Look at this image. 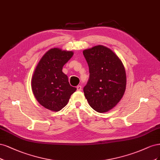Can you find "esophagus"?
Wrapping results in <instances>:
<instances>
[{
	"label": "esophagus",
	"instance_id": "esophagus-1",
	"mask_svg": "<svg viewBox=\"0 0 160 160\" xmlns=\"http://www.w3.org/2000/svg\"><path fill=\"white\" fill-rule=\"evenodd\" d=\"M76 88H77V90H78V91H80V90H82V86H81L80 85H78V86H77V87H76Z\"/></svg>",
	"mask_w": 160,
	"mask_h": 160
}]
</instances>
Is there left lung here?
Segmentation results:
<instances>
[{"label":"left lung","instance_id":"left-lung-1","mask_svg":"<svg viewBox=\"0 0 160 160\" xmlns=\"http://www.w3.org/2000/svg\"><path fill=\"white\" fill-rule=\"evenodd\" d=\"M83 54L89 66L90 78L84 88L90 106L100 113L114 108L124 94L125 68L119 57L104 46L86 49Z\"/></svg>","mask_w":160,"mask_h":160}]
</instances>
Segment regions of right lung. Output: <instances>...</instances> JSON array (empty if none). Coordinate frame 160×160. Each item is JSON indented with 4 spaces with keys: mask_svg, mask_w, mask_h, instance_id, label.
<instances>
[{
    "mask_svg": "<svg viewBox=\"0 0 160 160\" xmlns=\"http://www.w3.org/2000/svg\"><path fill=\"white\" fill-rule=\"evenodd\" d=\"M73 54L72 51L51 48L36 67L31 80L32 90L39 104L46 109L60 111L76 90L70 85L68 76L62 72L64 65Z\"/></svg>",
    "mask_w": 160,
    "mask_h": 160,
    "instance_id": "obj_1",
    "label": "right lung"
}]
</instances>
